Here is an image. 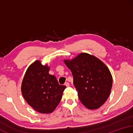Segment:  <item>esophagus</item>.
<instances>
[{"label":"esophagus","mask_w":133,"mask_h":133,"mask_svg":"<svg viewBox=\"0 0 133 133\" xmlns=\"http://www.w3.org/2000/svg\"><path fill=\"white\" fill-rule=\"evenodd\" d=\"M65 85L67 87H69V83L68 82H66L65 83Z\"/></svg>","instance_id":"1"}]
</instances>
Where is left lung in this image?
<instances>
[{
  "label": "left lung",
  "instance_id": "obj_1",
  "mask_svg": "<svg viewBox=\"0 0 133 133\" xmlns=\"http://www.w3.org/2000/svg\"><path fill=\"white\" fill-rule=\"evenodd\" d=\"M64 63L71 70L81 102L89 110L103 104L110 96L112 77L107 66L95 56L82 53Z\"/></svg>",
  "mask_w": 133,
  "mask_h": 133
}]
</instances>
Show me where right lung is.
I'll return each mask as SVG.
<instances>
[{
    "label": "right lung",
    "mask_w": 133,
    "mask_h": 133,
    "mask_svg": "<svg viewBox=\"0 0 133 133\" xmlns=\"http://www.w3.org/2000/svg\"><path fill=\"white\" fill-rule=\"evenodd\" d=\"M50 67L37 60L27 69L21 85L27 103L42 114L52 112L60 102L66 86L59 85L56 77L49 74Z\"/></svg>",
    "instance_id": "obj_1"
}]
</instances>
